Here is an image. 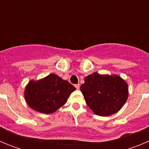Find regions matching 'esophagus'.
Here are the masks:
<instances>
[{"mask_svg":"<svg viewBox=\"0 0 149 149\" xmlns=\"http://www.w3.org/2000/svg\"><path fill=\"white\" fill-rule=\"evenodd\" d=\"M74 86H75L76 89H80V84H75V85H74Z\"/></svg>","mask_w":149,"mask_h":149,"instance_id":"34e87169","label":"esophagus"}]
</instances>
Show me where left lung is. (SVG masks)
<instances>
[{"label": "left lung", "instance_id": "8db88e82", "mask_svg": "<svg viewBox=\"0 0 149 149\" xmlns=\"http://www.w3.org/2000/svg\"><path fill=\"white\" fill-rule=\"evenodd\" d=\"M81 91L89 108L101 116L119 111L128 97L127 84L116 74H89L84 79Z\"/></svg>", "mask_w": 149, "mask_h": 149}]
</instances>
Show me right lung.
<instances>
[{
	"instance_id": "right-lung-1",
	"label": "right lung",
	"mask_w": 149,
	"mask_h": 149,
	"mask_svg": "<svg viewBox=\"0 0 149 149\" xmlns=\"http://www.w3.org/2000/svg\"><path fill=\"white\" fill-rule=\"evenodd\" d=\"M76 88L55 74L38 81H29L24 98L30 108L42 113H53L66 103Z\"/></svg>"
}]
</instances>
